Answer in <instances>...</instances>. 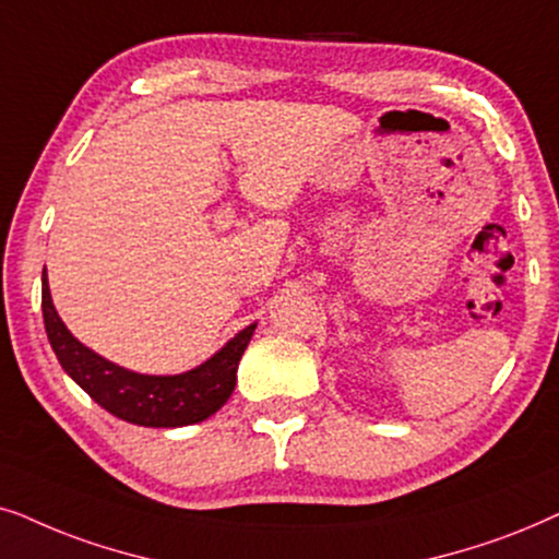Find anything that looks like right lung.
Listing matches in <instances>:
<instances>
[{"mask_svg":"<svg viewBox=\"0 0 559 559\" xmlns=\"http://www.w3.org/2000/svg\"><path fill=\"white\" fill-rule=\"evenodd\" d=\"M43 322L50 347L66 373L84 389L102 408L140 427H183L204 421L219 412L233 396L237 366L255 332V324L245 326L229 340L212 360L181 376H140L104 360L81 345L53 309L48 275L43 273Z\"/></svg>","mask_w":559,"mask_h":559,"instance_id":"obj_1","label":"right lung"}]
</instances>
